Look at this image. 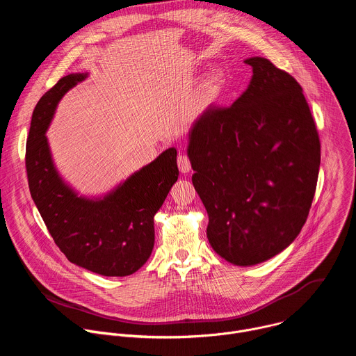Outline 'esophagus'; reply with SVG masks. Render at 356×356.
Wrapping results in <instances>:
<instances>
[{
  "instance_id": "esophagus-1",
  "label": "esophagus",
  "mask_w": 356,
  "mask_h": 356,
  "mask_svg": "<svg viewBox=\"0 0 356 356\" xmlns=\"http://www.w3.org/2000/svg\"><path fill=\"white\" fill-rule=\"evenodd\" d=\"M177 165H179V169L181 173H188L191 170V163H190V159L187 155L184 154H180L177 156Z\"/></svg>"
}]
</instances>
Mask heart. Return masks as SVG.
<instances>
[{"label":"heart","instance_id":"b5f03b06","mask_svg":"<svg viewBox=\"0 0 356 356\" xmlns=\"http://www.w3.org/2000/svg\"><path fill=\"white\" fill-rule=\"evenodd\" d=\"M221 86H222V80L218 74H211L209 76L204 83L201 84L200 88V99L204 101V103H211L217 98V95L221 91Z\"/></svg>","mask_w":356,"mask_h":356}]
</instances>
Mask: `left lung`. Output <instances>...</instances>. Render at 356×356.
I'll use <instances>...</instances> for the list:
<instances>
[{"instance_id":"left-lung-1","label":"left lung","mask_w":356,"mask_h":356,"mask_svg":"<svg viewBox=\"0 0 356 356\" xmlns=\"http://www.w3.org/2000/svg\"><path fill=\"white\" fill-rule=\"evenodd\" d=\"M229 107L193 124L187 155L209 214L207 238L238 266L265 262L300 234L314 198L321 145L301 86L265 58Z\"/></svg>"}]
</instances>
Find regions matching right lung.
<instances>
[{"label": "right lung", "instance_id": "obj_1", "mask_svg": "<svg viewBox=\"0 0 356 356\" xmlns=\"http://www.w3.org/2000/svg\"><path fill=\"white\" fill-rule=\"evenodd\" d=\"M86 77H62L33 110L25 154L29 191L49 234L72 264L103 276H128L154 249V217L177 180V152L165 150L104 198L77 197L56 172L44 132L59 99Z\"/></svg>", "mask_w": 356, "mask_h": 356}]
</instances>
